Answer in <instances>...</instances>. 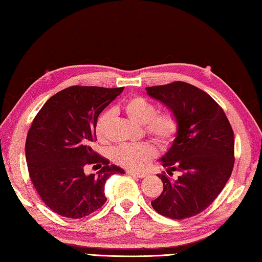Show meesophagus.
<instances>
[{
  "label": "esophagus",
  "mask_w": 262,
  "mask_h": 262,
  "mask_svg": "<svg viewBox=\"0 0 262 262\" xmlns=\"http://www.w3.org/2000/svg\"><path fill=\"white\" fill-rule=\"evenodd\" d=\"M126 173H127V175L135 176V177H138V178H144V177L147 176V173H144V172H138V171H135V170H127Z\"/></svg>",
  "instance_id": "34e87169"
}]
</instances>
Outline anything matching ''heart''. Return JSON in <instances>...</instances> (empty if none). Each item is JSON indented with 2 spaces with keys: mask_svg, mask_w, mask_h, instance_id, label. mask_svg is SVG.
<instances>
[{
  "mask_svg": "<svg viewBox=\"0 0 262 262\" xmlns=\"http://www.w3.org/2000/svg\"><path fill=\"white\" fill-rule=\"evenodd\" d=\"M122 108L131 120L144 124L148 135L161 146L169 144L178 131V119L171 110L157 112L155 104L142 96H132L122 103ZM111 113L103 112L95 123V135L101 142L106 141L107 126ZM157 154L155 146L148 142L124 143L116 147L113 160L116 164L132 170H142Z\"/></svg>",
  "mask_w": 262,
  "mask_h": 262,
  "instance_id": "heart-1",
  "label": "heart"
}]
</instances>
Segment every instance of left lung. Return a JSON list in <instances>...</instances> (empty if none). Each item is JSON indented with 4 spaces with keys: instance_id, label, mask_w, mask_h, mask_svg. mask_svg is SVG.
Here are the masks:
<instances>
[{
    "instance_id": "1",
    "label": "left lung",
    "mask_w": 262,
    "mask_h": 262,
    "mask_svg": "<svg viewBox=\"0 0 262 262\" xmlns=\"http://www.w3.org/2000/svg\"><path fill=\"white\" fill-rule=\"evenodd\" d=\"M146 91L177 116L178 131L160 161L167 172H182L175 180L158 175L164 189L151 205L173 220L191 217L212 204L231 176L233 130L222 107L193 85L173 82Z\"/></svg>"
}]
</instances>
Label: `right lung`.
Wrapping results in <instances>:
<instances>
[{
  "mask_svg": "<svg viewBox=\"0 0 262 262\" xmlns=\"http://www.w3.org/2000/svg\"><path fill=\"white\" fill-rule=\"evenodd\" d=\"M122 91L71 86L51 96L32 122L26 141L29 175L45 204L61 216L80 219L98 210L106 202V180L124 173L92 149L98 115ZM93 163L104 166L86 176L83 167Z\"/></svg>",
  "mask_w": 262,
  "mask_h": 262,
  "instance_id": "right-lung-1",
  "label": "right lung"
}]
</instances>
